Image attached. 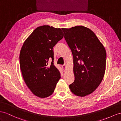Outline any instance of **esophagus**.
Listing matches in <instances>:
<instances>
[{
  "label": "esophagus",
  "mask_w": 121,
  "mask_h": 121,
  "mask_svg": "<svg viewBox=\"0 0 121 121\" xmlns=\"http://www.w3.org/2000/svg\"><path fill=\"white\" fill-rule=\"evenodd\" d=\"M62 67H63V70H64V72H65V69H66V64H64L62 66Z\"/></svg>",
  "instance_id": "34e87169"
}]
</instances>
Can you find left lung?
<instances>
[{"label": "left lung", "instance_id": "left-lung-1", "mask_svg": "<svg viewBox=\"0 0 121 121\" xmlns=\"http://www.w3.org/2000/svg\"><path fill=\"white\" fill-rule=\"evenodd\" d=\"M73 57L75 81L69 85L74 95L84 97L91 94L103 80L106 52L92 31L83 26L62 29Z\"/></svg>", "mask_w": 121, "mask_h": 121}]
</instances>
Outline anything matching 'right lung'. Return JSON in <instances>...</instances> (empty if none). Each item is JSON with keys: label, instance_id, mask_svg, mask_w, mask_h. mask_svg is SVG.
Here are the masks:
<instances>
[{"label": "right lung", "instance_id": "right-lung-1", "mask_svg": "<svg viewBox=\"0 0 121 121\" xmlns=\"http://www.w3.org/2000/svg\"><path fill=\"white\" fill-rule=\"evenodd\" d=\"M63 37L61 29L43 26L33 31L21 48L19 61L23 78L37 97L44 98L52 95L61 78L54 64L53 47Z\"/></svg>", "mask_w": 121, "mask_h": 121}]
</instances>
